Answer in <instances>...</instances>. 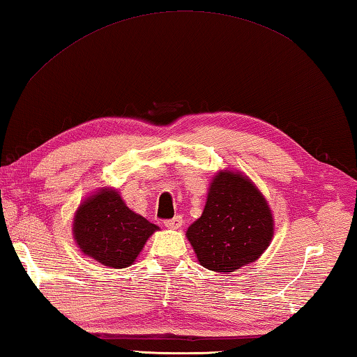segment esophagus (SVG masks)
<instances>
[{"label": "esophagus", "mask_w": 357, "mask_h": 357, "mask_svg": "<svg viewBox=\"0 0 357 357\" xmlns=\"http://www.w3.org/2000/svg\"><path fill=\"white\" fill-rule=\"evenodd\" d=\"M167 228H172V229H178L181 225H183V217L181 215H176L173 217V219H168L164 222Z\"/></svg>", "instance_id": "esophagus-1"}]
</instances>
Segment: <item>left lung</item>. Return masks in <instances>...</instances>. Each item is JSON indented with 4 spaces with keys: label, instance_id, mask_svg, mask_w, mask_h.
I'll return each instance as SVG.
<instances>
[{
    "label": "left lung",
    "instance_id": "1",
    "mask_svg": "<svg viewBox=\"0 0 357 357\" xmlns=\"http://www.w3.org/2000/svg\"><path fill=\"white\" fill-rule=\"evenodd\" d=\"M185 236L203 268L233 273L257 261L269 247L273 211L249 176L219 170L211 179L203 214L187 228Z\"/></svg>",
    "mask_w": 357,
    "mask_h": 357
}]
</instances>
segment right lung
Here are the masks:
<instances>
[{
  "label": "right lung",
  "instance_id": "right-lung-1",
  "mask_svg": "<svg viewBox=\"0 0 357 357\" xmlns=\"http://www.w3.org/2000/svg\"><path fill=\"white\" fill-rule=\"evenodd\" d=\"M157 229L126 206L114 187H100L84 198L72 222V236L83 255L113 269L134 263Z\"/></svg>",
  "mask_w": 357,
  "mask_h": 357
}]
</instances>
